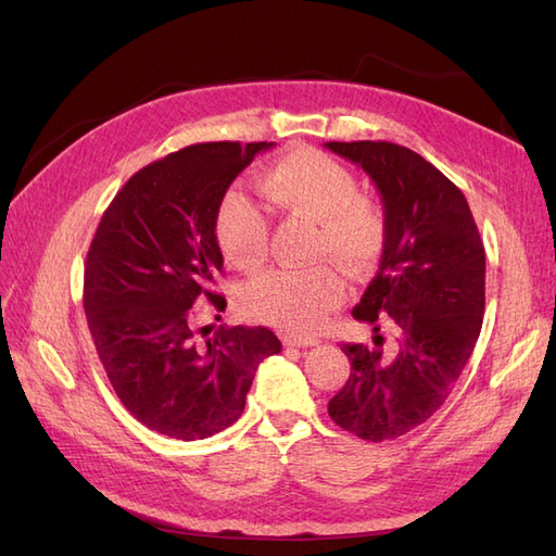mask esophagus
<instances>
[{
    "instance_id": "1",
    "label": "esophagus",
    "mask_w": 556,
    "mask_h": 556,
    "mask_svg": "<svg viewBox=\"0 0 556 556\" xmlns=\"http://www.w3.org/2000/svg\"><path fill=\"white\" fill-rule=\"evenodd\" d=\"M282 343L290 345V348H311V345H317L319 341L315 339V336H301V333H285L282 336Z\"/></svg>"
}]
</instances>
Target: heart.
<instances>
[{
    "mask_svg": "<svg viewBox=\"0 0 556 556\" xmlns=\"http://www.w3.org/2000/svg\"><path fill=\"white\" fill-rule=\"evenodd\" d=\"M357 190V178L348 166L313 148L282 155L262 178V192L274 206L313 217L315 257H331L348 274L364 276L384 252L387 213L376 197ZM215 241L231 266L255 271L268 252L264 211L248 194L227 192L215 213ZM345 290L343 276L329 264L278 268L250 280L241 304L268 325L308 333L343 304Z\"/></svg>",
    "mask_w": 556,
    "mask_h": 556,
    "instance_id": "1",
    "label": "heart"
}]
</instances>
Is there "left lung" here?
<instances>
[{
  "mask_svg": "<svg viewBox=\"0 0 556 556\" xmlns=\"http://www.w3.org/2000/svg\"><path fill=\"white\" fill-rule=\"evenodd\" d=\"M325 146L362 166L387 213L380 268L352 308L374 345L343 343L350 378L329 401L336 425L380 443L427 422L462 376L484 315V245L464 192L410 148Z\"/></svg>",
  "mask_w": 556,
  "mask_h": 556,
  "instance_id": "left-lung-1",
  "label": "left lung"
}]
</instances>
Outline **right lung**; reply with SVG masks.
<instances>
[{
	"mask_svg": "<svg viewBox=\"0 0 556 556\" xmlns=\"http://www.w3.org/2000/svg\"><path fill=\"white\" fill-rule=\"evenodd\" d=\"M274 143L215 141L166 155L134 174L97 227L83 306L104 371L141 425L178 441L231 427L260 362L280 352L266 327L197 329L199 299L223 274L215 213L227 188Z\"/></svg>",
	"mask_w": 556,
	"mask_h": 556,
	"instance_id": "1",
	"label": "right lung"
}]
</instances>
